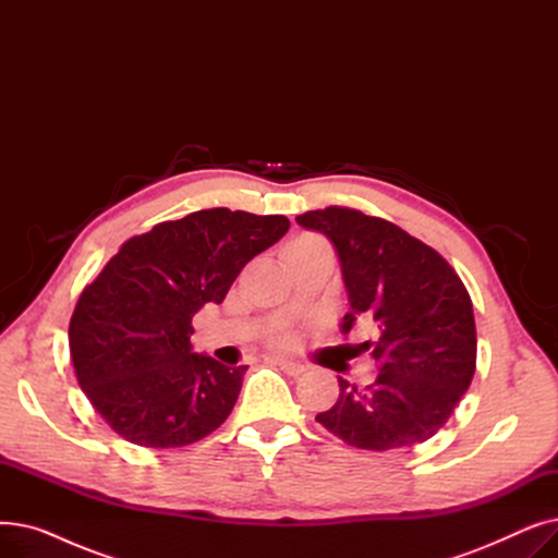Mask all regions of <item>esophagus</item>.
Returning <instances> with one entry per match:
<instances>
[{
	"label": "esophagus",
	"mask_w": 558,
	"mask_h": 558,
	"mask_svg": "<svg viewBox=\"0 0 558 558\" xmlns=\"http://www.w3.org/2000/svg\"><path fill=\"white\" fill-rule=\"evenodd\" d=\"M276 366H280L284 373H289V375H301L303 371H305V366L301 364V362H291V360H282V357H276V360H271Z\"/></svg>",
	"instance_id": "1"
}]
</instances>
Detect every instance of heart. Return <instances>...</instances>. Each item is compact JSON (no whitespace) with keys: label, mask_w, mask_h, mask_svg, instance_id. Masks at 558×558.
Instances as JSON below:
<instances>
[{"label":"heart","mask_w":558,"mask_h":558,"mask_svg":"<svg viewBox=\"0 0 558 558\" xmlns=\"http://www.w3.org/2000/svg\"><path fill=\"white\" fill-rule=\"evenodd\" d=\"M318 244H324V242H320L318 238H314V234H303V238H296L294 242H291V244L287 246V255H294V253L307 251V248L318 246ZM278 343L289 345V343H294V337H291V335H284V337H280V339H278Z\"/></svg>","instance_id":"obj_1"}]
</instances>
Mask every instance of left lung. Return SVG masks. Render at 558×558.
Returning <instances> with one entry per match:
<instances>
[{
	"instance_id": "obj_1",
	"label": "left lung",
	"mask_w": 558,
	"mask_h": 558,
	"mask_svg": "<svg viewBox=\"0 0 558 558\" xmlns=\"http://www.w3.org/2000/svg\"><path fill=\"white\" fill-rule=\"evenodd\" d=\"M335 244L350 312L377 324V341L362 343L379 364L366 389L339 377V398L316 421L343 444L398 450L432 438L468 391L477 362L473 303L461 278L432 246L360 210L330 205L296 217Z\"/></svg>"
}]
</instances>
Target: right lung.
I'll list each match as a JSON object with an SVG mask.
<instances>
[{
    "mask_svg": "<svg viewBox=\"0 0 558 558\" xmlns=\"http://www.w3.org/2000/svg\"><path fill=\"white\" fill-rule=\"evenodd\" d=\"M287 230L282 215L198 210L124 242L83 289L70 355L78 387L117 434L183 448L230 416L246 366L192 353V318L223 303L246 262Z\"/></svg>",
    "mask_w": 558,
    "mask_h": 558,
    "instance_id": "right-lung-1",
    "label": "right lung"
}]
</instances>
